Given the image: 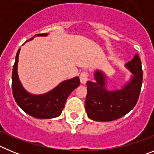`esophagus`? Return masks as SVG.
I'll return each mask as SVG.
<instances>
[{
  "label": "esophagus",
  "mask_w": 154,
  "mask_h": 154,
  "mask_svg": "<svg viewBox=\"0 0 154 154\" xmlns=\"http://www.w3.org/2000/svg\"><path fill=\"white\" fill-rule=\"evenodd\" d=\"M89 79V75L86 72H82L80 75V82L82 84H85Z\"/></svg>",
  "instance_id": "obj_1"
}]
</instances>
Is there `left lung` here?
Listing matches in <instances>:
<instances>
[{
  "label": "left lung",
  "instance_id": "left-lung-1",
  "mask_svg": "<svg viewBox=\"0 0 154 154\" xmlns=\"http://www.w3.org/2000/svg\"><path fill=\"white\" fill-rule=\"evenodd\" d=\"M132 73L130 82L117 90L106 89V78L102 71L96 70L95 82H87L85 107L89 119L109 122L123 117L133 109L138 101L143 81L140 58L136 54L125 65Z\"/></svg>",
  "mask_w": 154,
  "mask_h": 154
}]
</instances>
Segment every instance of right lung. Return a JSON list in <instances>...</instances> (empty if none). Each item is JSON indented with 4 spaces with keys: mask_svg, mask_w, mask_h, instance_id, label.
Masks as SVG:
<instances>
[{
    "mask_svg": "<svg viewBox=\"0 0 154 154\" xmlns=\"http://www.w3.org/2000/svg\"><path fill=\"white\" fill-rule=\"evenodd\" d=\"M48 33L38 34L36 36H47ZM21 48H19L15 58L12 72V92L15 102L19 107L28 115L38 119H52L62 113L65 102L70 93L79 85V76L62 82L49 92L42 95L29 93L24 89L17 75V63Z\"/></svg>",
    "mask_w": 154,
    "mask_h": 154,
    "instance_id": "obj_1",
    "label": "right lung"
}]
</instances>
